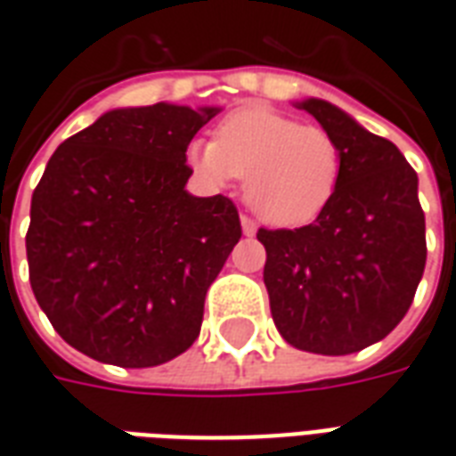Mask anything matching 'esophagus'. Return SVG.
<instances>
[{"mask_svg":"<svg viewBox=\"0 0 456 456\" xmlns=\"http://www.w3.org/2000/svg\"><path fill=\"white\" fill-rule=\"evenodd\" d=\"M256 222L251 217H247V215H241V232L247 234V237H254L256 234Z\"/></svg>","mask_w":456,"mask_h":456,"instance_id":"1","label":"esophagus"}]
</instances>
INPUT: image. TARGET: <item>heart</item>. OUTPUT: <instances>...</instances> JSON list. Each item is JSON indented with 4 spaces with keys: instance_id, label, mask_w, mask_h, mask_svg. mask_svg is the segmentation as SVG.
<instances>
[{
    "instance_id": "1",
    "label": "heart",
    "mask_w": 456,
    "mask_h": 456,
    "mask_svg": "<svg viewBox=\"0 0 456 456\" xmlns=\"http://www.w3.org/2000/svg\"><path fill=\"white\" fill-rule=\"evenodd\" d=\"M185 159L212 188L247 180L251 212L281 229L320 217L342 175V151L330 131L268 107L232 112L217 126V141H190Z\"/></svg>"
}]
</instances>
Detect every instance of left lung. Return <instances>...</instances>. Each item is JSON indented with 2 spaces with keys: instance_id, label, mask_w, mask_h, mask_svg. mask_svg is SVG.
I'll return each instance as SVG.
<instances>
[{
  "instance_id": "left-lung-1",
  "label": "left lung",
  "mask_w": 456,
  "mask_h": 456,
  "mask_svg": "<svg viewBox=\"0 0 456 456\" xmlns=\"http://www.w3.org/2000/svg\"><path fill=\"white\" fill-rule=\"evenodd\" d=\"M342 151V175L320 217L300 229H258L271 315L290 346L344 356L393 332L425 271L418 173L395 143L335 104L307 97Z\"/></svg>"
}]
</instances>
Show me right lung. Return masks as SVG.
<instances>
[{
    "mask_svg": "<svg viewBox=\"0 0 456 456\" xmlns=\"http://www.w3.org/2000/svg\"><path fill=\"white\" fill-rule=\"evenodd\" d=\"M219 107L110 110L63 141L31 198L28 281L65 342L124 369L198 339L205 296L241 237L224 195L195 198L185 151Z\"/></svg>",
    "mask_w": 456,
    "mask_h": 456,
    "instance_id": "add662e5",
    "label": "right lung"
}]
</instances>
